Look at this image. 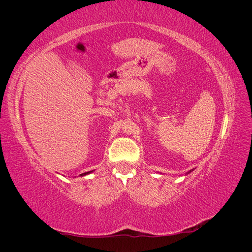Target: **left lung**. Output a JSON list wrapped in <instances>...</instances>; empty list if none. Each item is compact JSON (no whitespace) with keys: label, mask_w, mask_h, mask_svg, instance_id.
I'll list each match as a JSON object with an SVG mask.
<instances>
[{"label":"left lung","mask_w":252,"mask_h":252,"mask_svg":"<svg viewBox=\"0 0 252 252\" xmlns=\"http://www.w3.org/2000/svg\"><path fill=\"white\" fill-rule=\"evenodd\" d=\"M193 170H194V168H193V169H191V170H189V171H187V172H186V174H189L190 172H192Z\"/></svg>","instance_id":"8db88e82"}]
</instances>
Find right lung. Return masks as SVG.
I'll use <instances>...</instances> for the list:
<instances>
[{
	"label": "right lung",
	"instance_id": "obj_1",
	"mask_svg": "<svg viewBox=\"0 0 252 252\" xmlns=\"http://www.w3.org/2000/svg\"><path fill=\"white\" fill-rule=\"evenodd\" d=\"M94 170H91V171H88V172H84V173H82V174H80L81 177H85V175H87V174H90L91 172H94Z\"/></svg>",
	"mask_w": 252,
	"mask_h": 252
}]
</instances>
